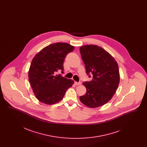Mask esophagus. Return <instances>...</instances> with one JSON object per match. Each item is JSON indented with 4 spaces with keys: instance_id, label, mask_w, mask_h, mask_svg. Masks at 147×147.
Wrapping results in <instances>:
<instances>
[{
    "instance_id": "34e87169",
    "label": "esophagus",
    "mask_w": 147,
    "mask_h": 147,
    "mask_svg": "<svg viewBox=\"0 0 147 147\" xmlns=\"http://www.w3.org/2000/svg\"><path fill=\"white\" fill-rule=\"evenodd\" d=\"M74 84H76V85H79L81 84V82H74Z\"/></svg>"
}]
</instances>
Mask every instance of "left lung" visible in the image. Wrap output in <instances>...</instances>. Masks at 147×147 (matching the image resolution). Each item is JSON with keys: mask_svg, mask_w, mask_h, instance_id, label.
Masks as SVG:
<instances>
[{"mask_svg": "<svg viewBox=\"0 0 147 147\" xmlns=\"http://www.w3.org/2000/svg\"><path fill=\"white\" fill-rule=\"evenodd\" d=\"M86 73L90 82H84L86 94L80 96V101L91 108L104 105L111 100L119 83L118 64L109 52L102 48L87 45L80 48Z\"/></svg>", "mask_w": 147, "mask_h": 147, "instance_id": "obj_1", "label": "left lung"}]
</instances>
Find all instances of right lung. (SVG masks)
<instances>
[{"label":"right lung","instance_id":"add662e5","mask_svg":"<svg viewBox=\"0 0 147 147\" xmlns=\"http://www.w3.org/2000/svg\"><path fill=\"white\" fill-rule=\"evenodd\" d=\"M74 47L64 42L51 44L40 51L33 58L28 79L36 98L46 104L52 105L63 99L67 90L74 83L61 74L64 73V60Z\"/></svg>","mask_w":147,"mask_h":147}]
</instances>
